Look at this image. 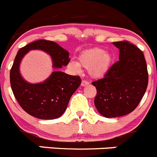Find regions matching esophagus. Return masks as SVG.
I'll return each mask as SVG.
<instances>
[{
	"label": "esophagus",
	"instance_id": "obj_1",
	"mask_svg": "<svg viewBox=\"0 0 157 157\" xmlns=\"http://www.w3.org/2000/svg\"><path fill=\"white\" fill-rule=\"evenodd\" d=\"M88 84H89V82L84 79V80L82 81V84L81 85H82V86H85V85H88Z\"/></svg>",
	"mask_w": 157,
	"mask_h": 157
}]
</instances>
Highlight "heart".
I'll use <instances>...</instances> for the list:
<instances>
[{"label": "heart", "mask_w": 157, "mask_h": 157, "mask_svg": "<svg viewBox=\"0 0 157 157\" xmlns=\"http://www.w3.org/2000/svg\"><path fill=\"white\" fill-rule=\"evenodd\" d=\"M112 61V56L110 53L101 48H92L81 52L78 63L72 62L69 63V66L75 70H78L80 67L88 69L91 76L99 78L109 71Z\"/></svg>", "instance_id": "b5f03b06"}]
</instances>
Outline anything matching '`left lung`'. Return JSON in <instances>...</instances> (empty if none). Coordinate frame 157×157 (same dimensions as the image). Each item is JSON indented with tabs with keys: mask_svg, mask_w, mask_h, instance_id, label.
<instances>
[{
	"mask_svg": "<svg viewBox=\"0 0 157 157\" xmlns=\"http://www.w3.org/2000/svg\"><path fill=\"white\" fill-rule=\"evenodd\" d=\"M113 44L119 49V60L103 78L92 82L97 90L94 105L106 117L131 113L140 102L148 85L147 63L142 51L127 40Z\"/></svg>",
	"mask_w": 157,
	"mask_h": 157,
	"instance_id": "1",
	"label": "left lung"
}]
</instances>
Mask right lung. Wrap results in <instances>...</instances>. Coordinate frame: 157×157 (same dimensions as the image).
Masks as SVG:
<instances>
[{"label":"right lung","mask_w":157,"mask_h":157,"mask_svg":"<svg viewBox=\"0 0 157 157\" xmlns=\"http://www.w3.org/2000/svg\"><path fill=\"white\" fill-rule=\"evenodd\" d=\"M31 49H41L49 53L56 69L69 64V52L55 42L36 40L18 50L10 72V85L15 98L26 113L40 119L58 118L65 112L71 96L82 80L77 75L57 70L42 83L25 82L20 74L19 66L24 55Z\"/></svg>","instance_id":"add662e5"}]
</instances>
